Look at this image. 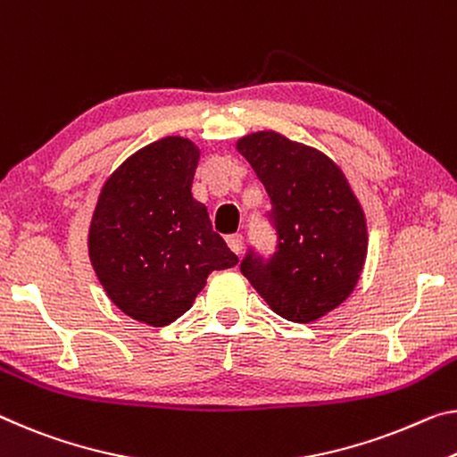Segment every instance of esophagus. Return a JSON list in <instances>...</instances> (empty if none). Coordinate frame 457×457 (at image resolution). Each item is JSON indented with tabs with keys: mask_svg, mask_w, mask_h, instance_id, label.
<instances>
[{
	"mask_svg": "<svg viewBox=\"0 0 457 457\" xmlns=\"http://www.w3.org/2000/svg\"><path fill=\"white\" fill-rule=\"evenodd\" d=\"M226 242L234 254H242V250H244V236L242 234H231L226 237Z\"/></svg>",
	"mask_w": 457,
	"mask_h": 457,
	"instance_id": "34e87169",
	"label": "esophagus"
}]
</instances>
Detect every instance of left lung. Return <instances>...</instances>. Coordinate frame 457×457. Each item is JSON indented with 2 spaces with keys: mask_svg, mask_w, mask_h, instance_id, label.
Wrapping results in <instances>:
<instances>
[{
  "mask_svg": "<svg viewBox=\"0 0 457 457\" xmlns=\"http://www.w3.org/2000/svg\"><path fill=\"white\" fill-rule=\"evenodd\" d=\"M270 197L268 221L277 248L268 258L248 250L240 270L274 313L309 323L350 296L368 250L366 217L328 156L277 132L237 140Z\"/></svg>",
  "mask_w": 457,
  "mask_h": 457,
  "instance_id": "obj_1",
  "label": "left lung"
}]
</instances>
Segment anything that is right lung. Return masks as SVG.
I'll use <instances>...</instances> for the list:
<instances>
[{
    "mask_svg": "<svg viewBox=\"0 0 457 457\" xmlns=\"http://www.w3.org/2000/svg\"><path fill=\"white\" fill-rule=\"evenodd\" d=\"M199 148L169 136L137 150L105 180L89 228V256L110 299L162 328L191 309L213 270L237 264L191 195Z\"/></svg>",
    "mask_w": 457,
    "mask_h": 457,
    "instance_id": "add662e5",
    "label": "right lung"
}]
</instances>
